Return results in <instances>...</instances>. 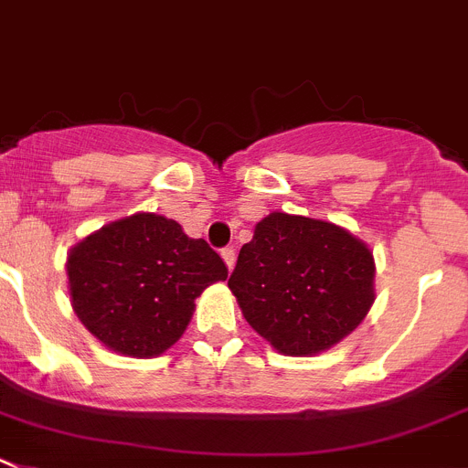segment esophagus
I'll return each mask as SVG.
<instances>
[{
	"label": "esophagus",
	"mask_w": 468,
	"mask_h": 468,
	"mask_svg": "<svg viewBox=\"0 0 468 468\" xmlns=\"http://www.w3.org/2000/svg\"><path fill=\"white\" fill-rule=\"evenodd\" d=\"M221 256H224L226 265H229V270H233L235 265V249L233 247H224L221 249Z\"/></svg>",
	"instance_id": "34e87169"
}]
</instances>
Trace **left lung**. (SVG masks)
<instances>
[{"label":"left lung","mask_w":468,"mask_h":468,"mask_svg":"<svg viewBox=\"0 0 468 468\" xmlns=\"http://www.w3.org/2000/svg\"><path fill=\"white\" fill-rule=\"evenodd\" d=\"M372 251L327 221L272 212L239 249L229 288L244 318L286 356L335 346L374 303Z\"/></svg>","instance_id":"1"}]
</instances>
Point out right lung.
Segmentation results:
<instances>
[{
	"label": "right lung",
	"instance_id": "right-lung-1",
	"mask_svg": "<svg viewBox=\"0 0 468 468\" xmlns=\"http://www.w3.org/2000/svg\"><path fill=\"white\" fill-rule=\"evenodd\" d=\"M73 309L108 348L152 357L189 325L194 300L229 277L205 239L159 214H133L103 226L71 249L67 263Z\"/></svg>",
	"mask_w": 468,
	"mask_h": 468
}]
</instances>
